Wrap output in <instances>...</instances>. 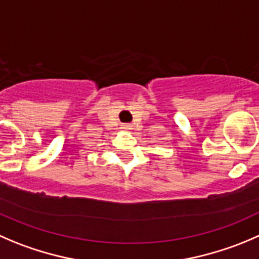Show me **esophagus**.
Segmentation results:
<instances>
[{
  "mask_svg": "<svg viewBox=\"0 0 259 259\" xmlns=\"http://www.w3.org/2000/svg\"><path fill=\"white\" fill-rule=\"evenodd\" d=\"M121 127L125 130H130V129H133V125L132 124H122Z\"/></svg>",
  "mask_w": 259,
  "mask_h": 259,
  "instance_id": "1",
  "label": "esophagus"
}]
</instances>
